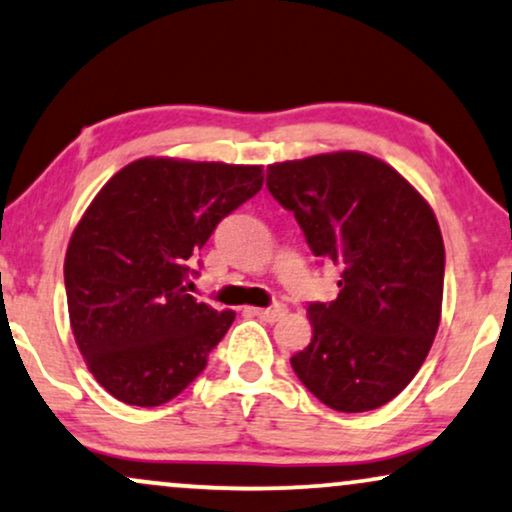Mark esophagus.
Wrapping results in <instances>:
<instances>
[{"mask_svg": "<svg viewBox=\"0 0 512 512\" xmlns=\"http://www.w3.org/2000/svg\"><path fill=\"white\" fill-rule=\"evenodd\" d=\"M249 311L254 313L256 318L266 320V323H277V320L285 318V315H287V306L285 304H275L270 308H249Z\"/></svg>", "mask_w": 512, "mask_h": 512, "instance_id": "obj_1", "label": "esophagus"}]
</instances>
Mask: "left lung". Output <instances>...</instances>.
Returning <instances> with one entry per match:
<instances>
[{
	"label": "left lung",
	"instance_id": "obj_1",
	"mask_svg": "<svg viewBox=\"0 0 512 512\" xmlns=\"http://www.w3.org/2000/svg\"><path fill=\"white\" fill-rule=\"evenodd\" d=\"M313 256L342 270L330 304H308L311 344L292 368L315 399L365 413L399 396L432 349L444 296V239L430 204L394 168L337 151L268 166Z\"/></svg>",
	"mask_w": 512,
	"mask_h": 512
}]
</instances>
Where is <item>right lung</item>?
Wrapping results in <instances>:
<instances>
[{"mask_svg": "<svg viewBox=\"0 0 512 512\" xmlns=\"http://www.w3.org/2000/svg\"><path fill=\"white\" fill-rule=\"evenodd\" d=\"M261 185V166L140 159L94 197L63 280L75 344L118 401L161 406L206 368L235 313L187 294L189 266Z\"/></svg>", "mask_w": 512, "mask_h": 512, "instance_id": "right-lung-1", "label": "right lung"}]
</instances>
